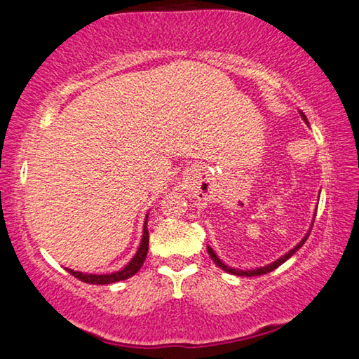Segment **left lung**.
<instances>
[{
	"instance_id": "left-lung-1",
	"label": "left lung",
	"mask_w": 359,
	"mask_h": 359,
	"mask_svg": "<svg viewBox=\"0 0 359 359\" xmlns=\"http://www.w3.org/2000/svg\"><path fill=\"white\" fill-rule=\"evenodd\" d=\"M299 114H301V117H302V120L306 121V123H309L307 121V117L306 115H304V112H301L299 111ZM317 212V210H315ZM315 217V215H313ZM315 220V218H313ZM313 220H312V224H311V228H309V231L306 233V236H304V238L297 242V244L291 248L290 252H287L285 255H282L280 258H277L276 261H272V263H269V264H266V266H261V267H255V269H247V271H242V269H236V267H231V266H228V264H224L223 261L217 257V253L212 250V247L210 245H208V252H209V255H210V258L214 259V263L218 266V267H222V269L224 271V272H229V274H233V276H241V277H255V276H263V274H267V272H272L274 269H277L278 266L280 264H283L285 261L287 259H290L291 257H293V255L299 250V248L306 244V241H307V238H309V234H311V229H312V226H313Z\"/></svg>"
}]
</instances>
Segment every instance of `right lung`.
Listing matches in <instances>:
<instances>
[{
  "label": "right lung",
  "mask_w": 359,
  "mask_h": 359,
  "mask_svg": "<svg viewBox=\"0 0 359 359\" xmlns=\"http://www.w3.org/2000/svg\"><path fill=\"white\" fill-rule=\"evenodd\" d=\"M147 218L149 214L145 215V222H144V231H142V239L141 244L137 247V252L135 257L131 258V261L126 264L123 269L111 272V274H85V272H79L74 269H69L66 267V271L69 272L71 276H74L79 280H82L85 283H92V285H107V283H115L120 280H126L136 274V272L141 269V266L144 264L145 257H147L149 252V229H147Z\"/></svg>",
  "instance_id": "add662e5"
}]
</instances>
